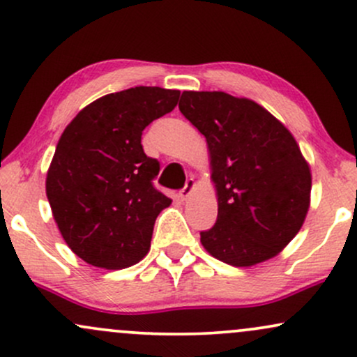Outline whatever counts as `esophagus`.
<instances>
[{
    "label": "esophagus",
    "mask_w": 357,
    "mask_h": 357,
    "mask_svg": "<svg viewBox=\"0 0 357 357\" xmlns=\"http://www.w3.org/2000/svg\"><path fill=\"white\" fill-rule=\"evenodd\" d=\"M195 186H196V183H195V178H190L186 181V184H184V188L181 191H179V198L183 199V202H186L188 198H190L191 196V192L195 191Z\"/></svg>",
    "instance_id": "obj_1"
}]
</instances>
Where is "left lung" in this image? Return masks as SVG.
<instances>
[{
	"label": "left lung",
	"instance_id": "obj_1",
	"mask_svg": "<svg viewBox=\"0 0 357 357\" xmlns=\"http://www.w3.org/2000/svg\"><path fill=\"white\" fill-rule=\"evenodd\" d=\"M179 110L210 154L218 218L202 231L204 250L233 267L277 257L310 206L312 174L296 137L260 104L218 90H184Z\"/></svg>",
	"mask_w": 357,
	"mask_h": 357
}]
</instances>
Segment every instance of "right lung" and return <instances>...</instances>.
<instances>
[{
  "label": "right lung",
  "instance_id": "add662e5",
  "mask_svg": "<svg viewBox=\"0 0 357 357\" xmlns=\"http://www.w3.org/2000/svg\"><path fill=\"white\" fill-rule=\"evenodd\" d=\"M179 90L134 87L93 100L65 127L47 171V198L65 243L93 267L136 265L173 199L154 190L159 162L142 130L176 107Z\"/></svg>",
  "mask_w": 357,
  "mask_h": 357
}]
</instances>
